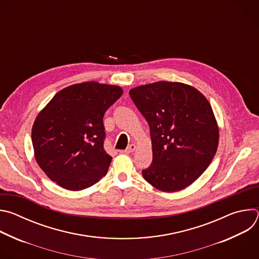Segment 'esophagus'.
I'll use <instances>...</instances> for the list:
<instances>
[{
	"label": "esophagus",
	"instance_id": "esophagus-1",
	"mask_svg": "<svg viewBox=\"0 0 259 259\" xmlns=\"http://www.w3.org/2000/svg\"><path fill=\"white\" fill-rule=\"evenodd\" d=\"M135 150H136V145L135 144H130L124 152L126 154H130V153H133Z\"/></svg>",
	"mask_w": 259,
	"mask_h": 259
}]
</instances>
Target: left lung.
Listing matches in <instances>:
<instances>
[{
    "label": "left lung",
    "instance_id": "8db88e82",
    "mask_svg": "<svg viewBox=\"0 0 259 259\" xmlns=\"http://www.w3.org/2000/svg\"><path fill=\"white\" fill-rule=\"evenodd\" d=\"M129 94L151 131L153 162L142 170L143 178L166 193L188 188L217 151L219 130L209 101L178 82L138 86Z\"/></svg>",
    "mask_w": 259,
    "mask_h": 259
}]
</instances>
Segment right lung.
<instances>
[{
	"mask_svg": "<svg viewBox=\"0 0 259 259\" xmlns=\"http://www.w3.org/2000/svg\"><path fill=\"white\" fill-rule=\"evenodd\" d=\"M122 94L115 85L75 84L56 93L35 118V161L58 186L82 191L106 174L112 157L103 149V116Z\"/></svg>",
	"mask_w": 259,
	"mask_h": 259,
	"instance_id": "right-lung-1",
	"label": "right lung"
}]
</instances>
